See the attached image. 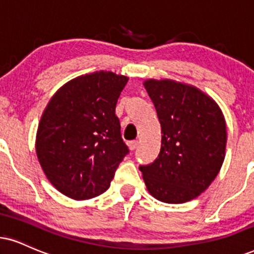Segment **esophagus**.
I'll list each match as a JSON object with an SVG mask.
<instances>
[{
    "instance_id": "34e87169",
    "label": "esophagus",
    "mask_w": 254,
    "mask_h": 254,
    "mask_svg": "<svg viewBox=\"0 0 254 254\" xmlns=\"http://www.w3.org/2000/svg\"><path fill=\"white\" fill-rule=\"evenodd\" d=\"M137 145H138V140H131V142H129L130 150H135V149L137 148Z\"/></svg>"
}]
</instances>
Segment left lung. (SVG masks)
Wrapping results in <instances>:
<instances>
[{
  "instance_id": "obj_1",
  "label": "left lung",
  "mask_w": 254,
  "mask_h": 254,
  "mask_svg": "<svg viewBox=\"0 0 254 254\" xmlns=\"http://www.w3.org/2000/svg\"><path fill=\"white\" fill-rule=\"evenodd\" d=\"M156 109L162 140L158 157L140 166L146 189L166 203L197 197L214 181L226 154V122L213 98L172 79L143 82Z\"/></svg>"
}]
</instances>
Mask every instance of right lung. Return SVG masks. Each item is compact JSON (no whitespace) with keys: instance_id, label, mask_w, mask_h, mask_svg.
<instances>
[{"instance_id":"1","label":"right lung","mask_w":254,"mask_h":254,"mask_svg":"<svg viewBox=\"0 0 254 254\" xmlns=\"http://www.w3.org/2000/svg\"><path fill=\"white\" fill-rule=\"evenodd\" d=\"M129 78L98 71L67 81L40 119L35 150L46 177L61 194L87 200L110 187L129 149L116 104Z\"/></svg>"}]
</instances>
